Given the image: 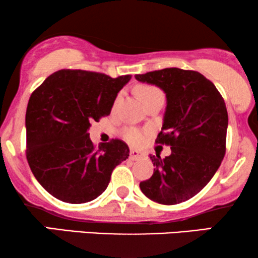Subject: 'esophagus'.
I'll return each instance as SVG.
<instances>
[{
	"label": "esophagus",
	"instance_id": "esophagus-1",
	"mask_svg": "<svg viewBox=\"0 0 258 258\" xmlns=\"http://www.w3.org/2000/svg\"><path fill=\"white\" fill-rule=\"evenodd\" d=\"M142 157V154L140 153V151H137V150H130V158H132L133 161H136V160H139V158H141Z\"/></svg>",
	"mask_w": 258,
	"mask_h": 258
}]
</instances>
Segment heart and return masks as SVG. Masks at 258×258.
Listing matches in <instances>:
<instances>
[{
	"label": "heart",
	"instance_id": "b5f03b06",
	"mask_svg": "<svg viewBox=\"0 0 258 258\" xmlns=\"http://www.w3.org/2000/svg\"><path fill=\"white\" fill-rule=\"evenodd\" d=\"M136 93L139 95L141 100L146 102L147 100H149L150 97L155 96V95L162 94V91L155 86H150V84H141V86L136 88ZM119 98H121V94H118L117 97H116L115 104L117 103ZM124 139L133 144H140L144 140V133L135 128H128L124 130Z\"/></svg>",
	"mask_w": 258,
	"mask_h": 258
}]
</instances>
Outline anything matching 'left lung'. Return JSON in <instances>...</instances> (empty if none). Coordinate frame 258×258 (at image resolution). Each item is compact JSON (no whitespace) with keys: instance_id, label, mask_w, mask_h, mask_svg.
Listing matches in <instances>:
<instances>
[{"instance_id":"1","label":"left lung","mask_w":258,"mask_h":258,"mask_svg":"<svg viewBox=\"0 0 258 258\" xmlns=\"http://www.w3.org/2000/svg\"><path fill=\"white\" fill-rule=\"evenodd\" d=\"M167 97L156 143L167 144L165 158L150 155L154 174L140 183L148 199L165 206L185 202L206 186L225 155L228 111L215 84L194 70L165 68L135 75Z\"/></svg>"}]
</instances>
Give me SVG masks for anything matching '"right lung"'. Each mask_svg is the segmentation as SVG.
I'll return each instance as SVG.
<instances>
[{"instance_id": "obj_1", "label": "right lung", "mask_w": 258, "mask_h": 258, "mask_svg": "<svg viewBox=\"0 0 258 258\" xmlns=\"http://www.w3.org/2000/svg\"><path fill=\"white\" fill-rule=\"evenodd\" d=\"M132 75L116 79L87 70H58L31 94L26 112L27 160L35 178L63 202H90L107 189L129 156L121 140L91 142L90 123L110 114Z\"/></svg>"}]
</instances>
